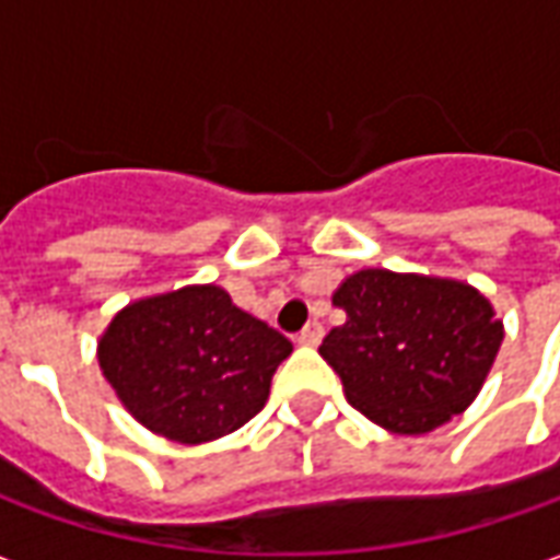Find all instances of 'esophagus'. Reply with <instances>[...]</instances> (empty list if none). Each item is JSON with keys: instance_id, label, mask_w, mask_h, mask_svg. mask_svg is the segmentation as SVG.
<instances>
[{"instance_id": "esophagus-1", "label": "esophagus", "mask_w": 560, "mask_h": 560, "mask_svg": "<svg viewBox=\"0 0 560 560\" xmlns=\"http://www.w3.org/2000/svg\"><path fill=\"white\" fill-rule=\"evenodd\" d=\"M320 339H324V324H317V320L305 324V327L300 329V336H296V341H300V345H308V348L320 345Z\"/></svg>"}]
</instances>
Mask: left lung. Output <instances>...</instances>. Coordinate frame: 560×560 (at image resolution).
Wrapping results in <instances>:
<instances>
[{
  "label": "left lung",
  "instance_id": "1",
  "mask_svg": "<svg viewBox=\"0 0 560 560\" xmlns=\"http://www.w3.org/2000/svg\"><path fill=\"white\" fill-rule=\"evenodd\" d=\"M332 305L348 317L320 357L353 408L396 434H425L465 411L504 341L492 303L465 281L360 269Z\"/></svg>",
  "mask_w": 560,
  "mask_h": 560
}]
</instances>
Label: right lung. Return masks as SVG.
<instances>
[{
	"label": "right lung",
	"mask_w": 560,
	"mask_h": 560,
	"mask_svg": "<svg viewBox=\"0 0 560 560\" xmlns=\"http://www.w3.org/2000/svg\"><path fill=\"white\" fill-rule=\"evenodd\" d=\"M293 345L236 308L215 284L126 305L98 341V363L128 413L176 444L236 432L269 399Z\"/></svg>",
	"instance_id": "add662e5"
}]
</instances>
